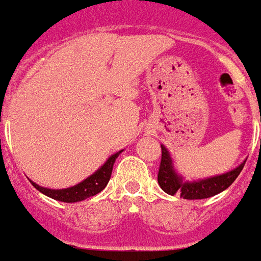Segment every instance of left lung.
Wrapping results in <instances>:
<instances>
[{
	"label": "left lung",
	"instance_id": "8db88e82",
	"mask_svg": "<svg viewBox=\"0 0 261 261\" xmlns=\"http://www.w3.org/2000/svg\"><path fill=\"white\" fill-rule=\"evenodd\" d=\"M161 151L162 155L161 165H160V171H158V184L164 192H167L168 195L178 194L184 199H206V198L223 192L234 182L246 164L245 160L236 168L227 171L225 174L213 175V176L203 178V179L188 181L175 171L171 154L167 147L162 144Z\"/></svg>",
	"mask_w": 261,
	"mask_h": 261
}]
</instances>
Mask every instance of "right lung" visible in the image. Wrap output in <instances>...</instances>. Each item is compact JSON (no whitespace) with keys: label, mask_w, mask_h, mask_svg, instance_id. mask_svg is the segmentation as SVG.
Masks as SVG:
<instances>
[{"label":"right lung","mask_w":261,"mask_h":261,"mask_svg":"<svg viewBox=\"0 0 261 261\" xmlns=\"http://www.w3.org/2000/svg\"><path fill=\"white\" fill-rule=\"evenodd\" d=\"M123 152L118 151L116 154H113L107 158V161L100 167L96 172H93L90 176H87L86 179H83L79 184H76L73 187L65 188V189H49V188L41 187L35 182L31 181V184L34 187L42 192L43 195H46L49 198H52L55 200H59V202H67V203H73V202H80V200H85L90 196H94L99 192H101L107 184L110 181V176H112L113 165L116 162V158H117L120 154Z\"/></svg>","instance_id":"1"}]
</instances>
